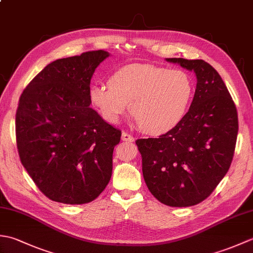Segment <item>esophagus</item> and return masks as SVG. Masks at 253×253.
Masks as SVG:
<instances>
[{
    "label": "esophagus",
    "mask_w": 253,
    "mask_h": 253,
    "mask_svg": "<svg viewBox=\"0 0 253 253\" xmlns=\"http://www.w3.org/2000/svg\"><path fill=\"white\" fill-rule=\"evenodd\" d=\"M122 140L128 141V142H132V141H135V138H133L131 135H129V133H128V132L123 131V133H122Z\"/></svg>",
    "instance_id": "1"
}]
</instances>
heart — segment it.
<instances>
[{
  "label": "heart",
  "instance_id": "b5f03b06",
  "mask_svg": "<svg viewBox=\"0 0 253 253\" xmlns=\"http://www.w3.org/2000/svg\"><path fill=\"white\" fill-rule=\"evenodd\" d=\"M89 93L107 121L117 123L130 104L139 126L152 135H162L184 121L191 103L193 82L182 69L131 64L113 73L109 85L94 84Z\"/></svg>",
  "mask_w": 253,
  "mask_h": 253
}]
</instances>
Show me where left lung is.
Instances as JSON below:
<instances>
[{"label": "left lung", "instance_id": "8db88e82", "mask_svg": "<svg viewBox=\"0 0 253 253\" xmlns=\"http://www.w3.org/2000/svg\"><path fill=\"white\" fill-rule=\"evenodd\" d=\"M166 61L196 75L189 111L174 129L136 143L150 192L166 206L191 207L211 195L229 169L238 133L237 110L209 63L176 57Z\"/></svg>", "mask_w": 253, "mask_h": 253}]
</instances>
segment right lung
I'll list each match as a JSON object with an SVG mask.
<instances>
[{
	"label": "right lung",
	"mask_w": 253,
	"mask_h": 253,
	"mask_svg": "<svg viewBox=\"0 0 253 253\" xmlns=\"http://www.w3.org/2000/svg\"><path fill=\"white\" fill-rule=\"evenodd\" d=\"M110 53L99 50L46 65L21 93L16 141L21 164L53 201L84 204L105 189L122 131L90 107V82Z\"/></svg>",
	"instance_id": "right-lung-1"
}]
</instances>
